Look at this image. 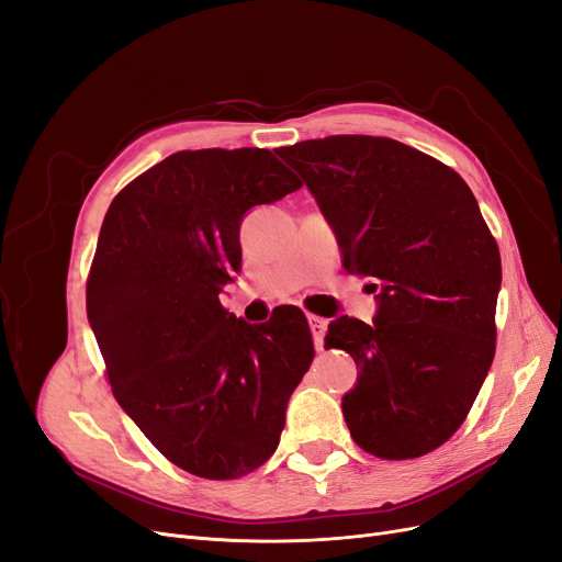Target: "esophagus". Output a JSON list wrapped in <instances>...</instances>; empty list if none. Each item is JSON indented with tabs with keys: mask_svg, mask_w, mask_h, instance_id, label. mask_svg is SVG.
<instances>
[{
	"mask_svg": "<svg viewBox=\"0 0 562 562\" xmlns=\"http://www.w3.org/2000/svg\"><path fill=\"white\" fill-rule=\"evenodd\" d=\"M307 318H310V328H312V335H314V345L321 351L323 349V335H326L328 321L323 318V316H316V314H310Z\"/></svg>",
	"mask_w": 562,
	"mask_h": 562,
	"instance_id": "34e87169",
	"label": "esophagus"
}]
</instances>
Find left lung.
<instances>
[{
  "label": "left lung",
  "instance_id": "left-lung-1",
  "mask_svg": "<svg viewBox=\"0 0 562 562\" xmlns=\"http://www.w3.org/2000/svg\"><path fill=\"white\" fill-rule=\"evenodd\" d=\"M330 220L342 267L380 291L375 321L339 316L326 349L359 368L342 398L356 446L415 459L462 427L497 342L502 260L469 184L450 166L378 135L279 147Z\"/></svg>",
  "mask_w": 562,
  "mask_h": 562
}]
</instances>
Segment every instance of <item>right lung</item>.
<instances>
[{"instance_id":"1","label":"right lung","mask_w":562,"mask_h":562,"mask_svg":"<svg viewBox=\"0 0 562 562\" xmlns=\"http://www.w3.org/2000/svg\"><path fill=\"white\" fill-rule=\"evenodd\" d=\"M300 187L269 149H184L128 182L100 227L87 314L112 394L168 462L199 479L262 467L312 366L302 310L250 326L220 304L241 269L246 211Z\"/></svg>"}]
</instances>
